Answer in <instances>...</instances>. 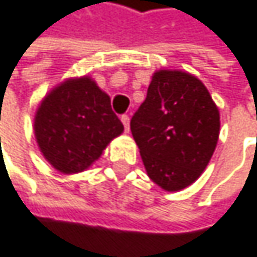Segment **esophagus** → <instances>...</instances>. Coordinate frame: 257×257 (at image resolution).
<instances>
[{"label":"esophagus","instance_id":"34e87169","mask_svg":"<svg viewBox=\"0 0 257 257\" xmlns=\"http://www.w3.org/2000/svg\"><path fill=\"white\" fill-rule=\"evenodd\" d=\"M120 120H121V123H123V126H124V131H126V133H130V115L123 114V115L120 117Z\"/></svg>","mask_w":257,"mask_h":257}]
</instances>
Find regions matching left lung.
I'll use <instances>...</instances> for the list:
<instances>
[{
	"label": "left lung",
	"instance_id": "obj_1",
	"mask_svg": "<svg viewBox=\"0 0 257 257\" xmlns=\"http://www.w3.org/2000/svg\"><path fill=\"white\" fill-rule=\"evenodd\" d=\"M149 178L166 191L191 185L206 169L220 134V112L208 88L181 70H160L131 118Z\"/></svg>",
	"mask_w": 257,
	"mask_h": 257
}]
</instances>
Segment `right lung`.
<instances>
[{
  "label": "right lung",
  "mask_w": 257,
  "mask_h": 257,
  "mask_svg": "<svg viewBox=\"0 0 257 257\" xmlns=\"http://www.w3.org/2000/svg\"><path fill=\"white\" fill-rule=\"evenodd\" d=\"M121 133L123 124L111 109L109 96L87 76L55 87L34 118L39 148L61 173L85 170Z\"/></svg>",
  "instance_id": "1"
}]
</instances>
